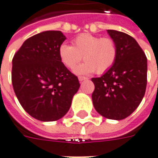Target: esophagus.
Listing matches in <instances>:
<instances>
[{"label": "esophagus", "instance_id": "1", "mask_svg": "<svg viewBox=\"0 0 158 158\" xmlns=\"http://www.w3.org/2000/svg\"><path fill=\"white\" fill-rule=\"evenodd\" d=\"M78 79H79V81H84V80H87L88 78L85 77H78Z\"/></svg>", "mask_w": 158, "mask_h": 158}]
</instances>
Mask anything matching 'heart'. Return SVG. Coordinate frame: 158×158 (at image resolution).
<instances>
[{"instance_id": "b5f03b06", "label": "heart", "mask_w": 158, "mask_h": 158, "mask_svg": "<svg viewBox=\"0 0 158 158\" xmlns=\"http://www.w3.org/2000/svg\"><path fill=\"white\" fill-rule=\"evenodd\" d=\"M85 61L79 65L77 74L95 72L103 74L109 70L118 57V46L111 38H102L89 33L77 36L73 40V46L63 44L59 48V57L66 68L72 69L81 60Z\"/></svg>"}]
</instances>
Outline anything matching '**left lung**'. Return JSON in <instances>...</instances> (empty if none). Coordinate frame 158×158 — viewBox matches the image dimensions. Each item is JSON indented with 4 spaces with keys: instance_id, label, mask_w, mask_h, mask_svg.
I'll return each mask as SVG.
<instances>
[{
    "instance_id": "obj_1",
    "label": "left lung",
    "mask_w": 158,
    "mask_h": 158,
    "mask_svg": "<svg viewBox=\"0 0 158 158\" xmlns=\"http://www.w3.org/2000/svg\"><path fill=\"white\" fill-rule=\"evenodd\" d=\"M116 42L118 57L101 77L92 78V101L103 117L120 120L131 115L143 100L147 84V58L132 37L122 31L107 30Z\"/></svg>"
}]
</instances>
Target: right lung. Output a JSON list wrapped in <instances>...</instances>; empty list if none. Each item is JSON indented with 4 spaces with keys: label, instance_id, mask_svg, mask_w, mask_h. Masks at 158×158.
<instances>
[{
    "label": "right lung",
    "instance_id": "1",
    "mask_svg": "<svg viewBox=\"0 0 158 158\" xmlns=\"http://www.w3.org/2000/svg\"><path fill=\"white\" fill-rule=\"evenodd\" d=\"M60 31H45L27 39L14 56L12 83L20 105L40 121H55L69 109L80 83L63 64Z\"/></svg>",
    "mask_w": 158,
    "mask_h": 158
}]
</instances>
